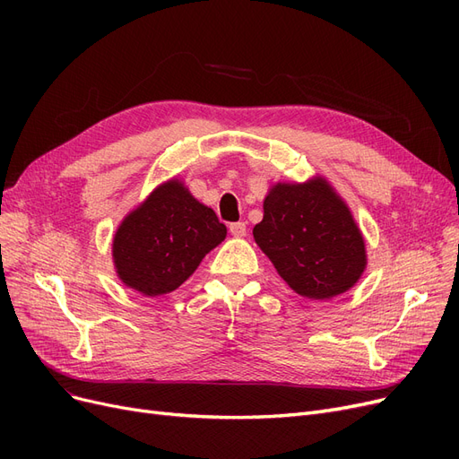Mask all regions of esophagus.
<instances>
[{
  "label": "esophagus",
  "instance_id": "esophagus-1",
  "mask_svg": "<svg viewBox=\"0 0 459 459\" xmlns=\"http://www.w3.org/2000/svg\"><path fill=\"white\" fill-rule=\"evenodd\" d=\"M230 233L233 235V238H245L247 224L245 221H233V224H230Z\"/></svg>",
  "mask_w": 459,
  "mask_h": 459
}]
</instances>
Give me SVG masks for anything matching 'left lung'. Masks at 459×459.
<instances>
[{
	"label": "left lung",
	"mask_w": 459,
	"mask_h": 459,
	"mask_svg": "<svg viewBox=\"0 0 459 459\" xmlns=\"http://www.w3.org/2000/svg\"><path fill=\"white\" fill-rule=\"evenodd\" d=\"M253 235L290 289L314 300L344 293L366 268L362 233L324 179L277 184Z\"/></svg>",
	"instance_id": "1"
}]
</instances>
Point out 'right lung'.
<instances>
[{
	"instance_id": "1",
	"label": "right lung",
	"mask_w": 459,
	"mask_h": 459,
	"mask_svg": "<svg viewBox=\"0 0 459 459\" xmlns=\"http://www.w3.org/2000/svg\"><path fill=\"white\" fill-rule=\"evenodd\" d=\"M226 226L212 208L169 182L126 216L113 241L120 280L147 297L178 289L201 260L226 238Z\"/></svg>"
}]
</instances>
